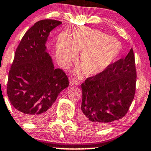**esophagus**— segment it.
Returning a JSON list of instances; mask_svg holds the SVG:
<instances>
[{
    "label": "esophagus",
    "mask_w": 151,
    "mask_h": 151,
    "mask_svg": "<svg viewBox=\"0 0 151 151\" xmlns=\"http://www.w3.org/2000/svg\"><path fill=\"white\" fill-rule=\"evenodd\" d=\"M78 84H79L78 81H77L76 79H70V82H69V84H70V86H77Z\"/></svg>",
    "instance_id": "34e87169"
}]
</instances>
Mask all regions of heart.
Listing matches in <instances>:
<instances>
[{
    "label": "heart",
    "mask_w": 151,
    "mask_h": 151,
    "mask_svg": "<svg viewBox=\"0 0 151 151\" xmlns=\"http://www.w3.org/2000/svg\"><path fill=\"white\" fill-rule=\"evenodd\" d=\"M121 49L120 42L99 30L83 28L73 31L70 39L65 35L58 38L56 56L59 64L68 67L77 61L88 77L98 75L111 66Z\"/></svg>",
    "instance_id": "b5f03b06"
}]
</instances>
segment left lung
I'll return each mask as SVG.
<instances>
[{
    "label": "left lung",
    "mask_w": 151,
    "mask_h": 151,
    "mask_svg": "<svg viewBox=\"0 0 151 151\" xmlns=\"http://www.w3.org/2000/svg\"><path fill=\"white\" fill-rule=\"evenodd\" d=\"M135 57L131 49L125 58L81 84L79 120L86 127L101 129L126 115L134 99L136 83Z\"/></svg>",
    "instance_id": "1"
}]
</instances>
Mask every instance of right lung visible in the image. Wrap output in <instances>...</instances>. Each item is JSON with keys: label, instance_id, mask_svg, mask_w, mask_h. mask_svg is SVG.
<instances>
[{"label": "right lung", "instance_id": "1", "mask_svg": "<svg viewBox=\"0 0 151 151\" xmlns=\"http://www.w3.org/2000/svg\"><path fill=\"white\" fill-rule=\"evenodd\" d=\"M61 21H38L23 36L8 73L7 94L11 104L24 120L40 122L51 113L59 93L69 86L62 69H55L47 52L49 33Z\"/></svg>", "mask_w": 151, "mask_h": 151}]
</instances>
